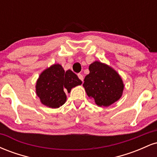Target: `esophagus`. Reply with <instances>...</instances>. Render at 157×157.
<instances>
[{"mask_svg": "<svg viewBox=\"0 0 157 157\" xmlns=\"http://www.w3.org/2000/svg\"><path fill=\"white\" fill-rule=\"evenodd\" d=\"M78 77H79V79H80V80H81V81H83V76H82V75H81V74H78Z\"/></svg>", "mask_w": 157, "mask_h": 157, "instance_id": "34e87169", "label": "esophagus"}]
</instances>
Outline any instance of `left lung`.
Returning a JSON list of instances; mask_svg holds the SVG:
<instances>
[{
  "label": "left lung",
  "instance_id": "1",
  "mask_svg": "<svg viewBox=\"0 0 157 157\" xmlns=\"http://www.w3.org/2000/svg\"><path fill=\"white\" fill-rule=\"evenodd\" d=\"M89 74L82 86L98 106L111 105L122 97L124 84L119 74L109 66L95 61L89 66Z\"/></svg>",
  "mask_w": 157,
  "mask_h": 157
}]
</instances>
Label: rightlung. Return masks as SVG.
Wrapping results in <instances>:
<instances>
[{
  "instance_id": "1",
  "label": "right lung",
  "mask_w": 157,
  "mask_h": 157,
  "mask_svg": "<svg viewBox=\"0 0 157 157\" xmlns=\"http://www.w3.org/2000/svg\"><path fill=\"white\" fill-rule=\"evenodd\" d=\"M82 81L71 70L65 71L60 64H54L44 70L36 83V93L42 104L57 109L66 101V92L68 93Z\"/></svg>"
}]
</instances>
